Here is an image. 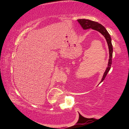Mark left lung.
<instances>
[{
	"label": "left lung",
	"mask_w": 129,
	"mask_h": 129,
	"mask_svg": "<svg viewBox=\"0 0 129 129\" xmlns=\"http://www.w3.org/2000/svg\"><path fill=\"white\" fill-rule=\"evenodd\" d=\"M78 22L80 23V24L81 25L82 28L84 29H88L91 28L94 30H97L99 32H100L102 35H103L105 38L107 43H108V47H109V59L108 61V66L107 67L105 72L104 74L103 77L102 78V80L101 82H102L104 80L105 78L108 74V72L110 71L111 65L112 64V56H113V46L112 44V39H111L110 36L108 32L107 31L106 28H105L103 25L100 24L99 23L96 22V21H91L88 19H78ZM100 82V83H101Z\"/></svg>",
	"instance_id": "8db88e82"
}]
</instances>
